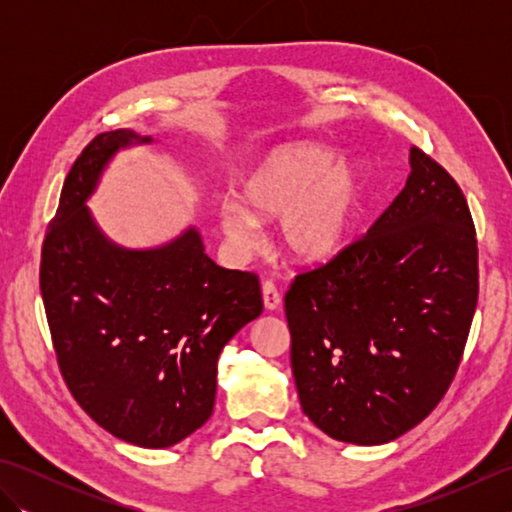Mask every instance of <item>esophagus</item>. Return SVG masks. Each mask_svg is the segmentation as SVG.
<instances>
[{
  "label": "esophagus",
  "mask_w": 512,
  "mask_h": 512,
  "mask_svg": "<svg viewBox=\"0 0 512 512\" xmlns=\"http://www.w3.org/2000/svg\"><path fill=\"white\" fill-rule=\"evenodd\" d=\"M262 295H264V306L266 310H277L281 306V295L275 286L273 279H266L262 284Z\"/></svg>",
  "instance_id": "esophagus-1"
}]
</instances>
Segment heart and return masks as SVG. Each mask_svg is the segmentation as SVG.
<instances>
[{"label": "heart", "mask_w": 512, "mask_h": 512, "mask_svg": "<svg viewBox=\"0 0 512 512\" xmlns=\"http://www.w3.org/2000/svg\"><path fill=\"white\" fill-rule=\"evenodd\" d=\"M217 209V224L239 253L257 244V220L279 217V239L299 262H325L350 239L363 204V173L328 147L295 143L266 151ZM246 208L251 214L243 211Z\"/></svg>", "instance_id": "heart-1"}]
</instances>
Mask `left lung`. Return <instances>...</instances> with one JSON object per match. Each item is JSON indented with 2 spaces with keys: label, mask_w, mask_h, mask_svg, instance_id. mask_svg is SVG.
<instances>
[{
  "label": "left lung",
  "mask_w": 512,
  "mask_h": 512,
  "mask_svg": "<svg viewBox=\"0 0 512 512\" xmlns=\"http://www.w3.org/2000/svg\"><path fill=\"white\" fill-rule=\"evenodd\" d=\"M407 184L372 228L284 297L301 409L330 438L385 444L447 394L480 292L469 204L413 145Z\"/></svg>",
  "instance_id": "1"
}]
</instances>
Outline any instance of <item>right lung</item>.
Wrapping results in <instances>:
<instances>
[{"label": "right lung", "mask_w": 512, "mask_h": 512, "mask_svg": "<svg viewBox=\"0 0 512 512\" xmlns=\"http://www.w3.org/2000/svg\"><path fill=\"white\" fill-rule=\"evenodd\" d=\"M129 129L94 136L63 182L41 246L39 286L61 376L105 431L171 447L211 418L217 358L264 310L259 277L217 266L187 231L156 250H125L85 209Z\"/></svg>", "instance_id": "obj_1"}]
</instances>
